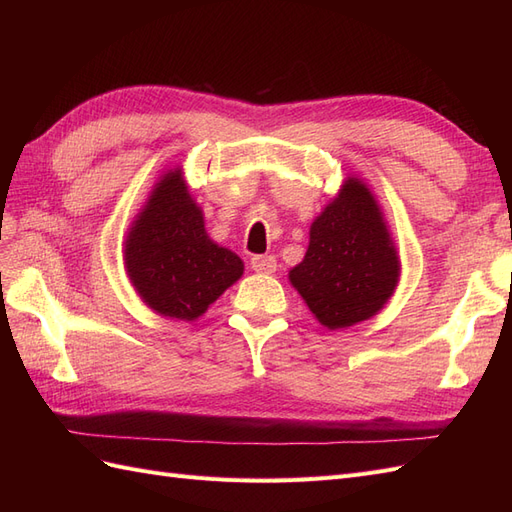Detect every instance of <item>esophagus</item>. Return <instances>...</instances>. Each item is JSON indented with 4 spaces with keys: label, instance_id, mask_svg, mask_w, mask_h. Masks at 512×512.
Returning <instances> with one entry per match:
<instances>
[{
    "label": "esophagus",
    "instance_id": "obj_1",
    "mask_svg": "<svg viewBox=\"0 0 512 512\" xmlns=\"http://www.w3.org/2000/svg\"><path fill=\"white\" fill-rule=\"evenodd\" d=\"M250 265L256 273H265V275H273L277 271V262L273 256H254L250 260Z\"/></svg>",
    "mask_w": 512,
    "mask_h": 512
}]
</instances>
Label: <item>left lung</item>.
Returning a JSON list of instances; mask_svg holds the SVG:
<instances>
[{
  "instance_id": "left-lung-1",
  "label": "left lung",
  "mask_w": 512,
  "mask_h": 512,
  "mask_svg": "<svg viewBox=\"0 0 512 512\" xmlns=\"http://www.w3.org/2000/svg\"><path fill=\"white\" fill-rule=\"evenodd\" d=\"M397 280L399 260L380 207L365 183L348 179L312 224L290 282L324 327L344 329L380 312Z\"/></svg>"
}]
</instances>
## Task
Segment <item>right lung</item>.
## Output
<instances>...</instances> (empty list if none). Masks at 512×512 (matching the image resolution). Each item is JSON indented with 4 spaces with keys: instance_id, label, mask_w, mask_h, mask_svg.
<instances>
[{
    "instance_id": "right-lung-1",
    "label": "right lung",
    "mask_w": 512,
    "mask_h": 512,
    "mask_svg": "<svg viewBox=\"0 0 512 512\" xmlns=\"http://www.w3.org/2000/svg\"><path fill=\"white\" fill-rule=\"evenodd\" d=\"M126 269L158 314L194 320L243 275V262L205 232L179 170L164 175L126 241Z\"/></svg>"
}]
</instances>
